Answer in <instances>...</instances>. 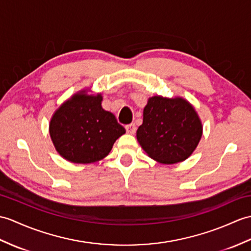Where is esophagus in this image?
Here are the masks:
<instances>
[{
	"label": "esophagus",
	"instance_id": "obj_1",
	"mask_svg": "<svg viewBox=\"0 0 251 251\" xmlns=\"http://www.w3.org/2000/svg\"><path fill=\"white\" fill-rule=\"evenodd\" d=\"M126 131L127 133H130V135H133V133L136 132V126L135 124H129V125H126Z\"/></svg>",
	"mask_w": 251,
	"mask_h": 251
}]
</instances>
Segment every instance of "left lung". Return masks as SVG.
Returning <instances> with one entry per match:
<instances>
[{
	"label": "left lung",
	"mask_w": 251,
	"mask_h": 251,
	"mask_svg": "<svg viewBox=\"0 0 251 251\" xmlns=\"http://www.w3.org/2000/svg\"><path fill=\"white\" fill-rule=\"evenodd\" d=\"M202 123L195 108L182 97L149 98L138 142L151 158L177 164L192 154L202 137Z\"/></svg>",
	"instance_id": "1"
}]
</instances>
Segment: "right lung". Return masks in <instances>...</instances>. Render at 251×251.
I'll return each mask as SVG.
<instances>
[{
	"mask_svg": "<svg viewBox=\"0 0 251 251\" xmlns=\"http://www.w3.org/2000/svg\"><path fill=\"white\" fill-rule=\"evenodd\" d=\"M82 90L63 102L53 113L49 132L55 150L74 164H91L104 158L116 139L126 132L115 116L101 107V94Z\"/></svg>",
	"mask_w": 251,
	"mask_h": 251,
	"instance_id": "add662e5",
	"label": "right lung"
}]
</instances>
